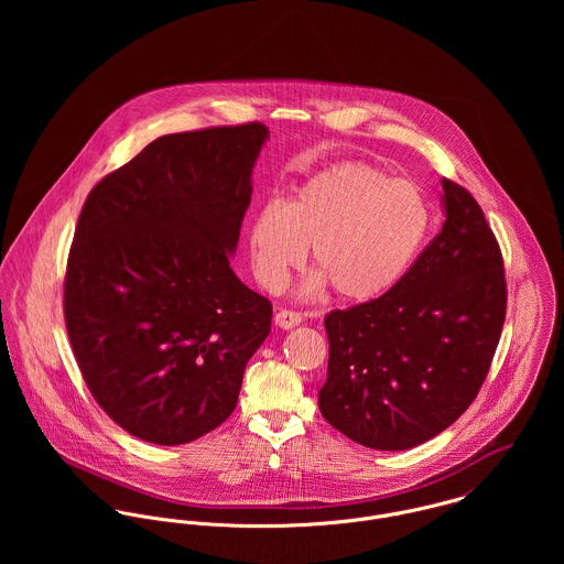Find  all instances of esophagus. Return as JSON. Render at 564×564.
I'll return each instance as SVG.
<instances>
[{
	"mask_svg": "<svg viewBox=\"0 0 564 564\" xmlns=\"http://www.w3.org/2000/svg\"><path fill=\"white\" fill-rule=\"evenodd\" d=\"M273 322H275L278 327H282V329H293V327H297L302 323V315H297L293 311H278Z\"/></svg>",
	"mask_w": 564,
	"mask_h": 564,
	"instance_id": "34e87169",
	"label": "esophagus"
}]
</instances>
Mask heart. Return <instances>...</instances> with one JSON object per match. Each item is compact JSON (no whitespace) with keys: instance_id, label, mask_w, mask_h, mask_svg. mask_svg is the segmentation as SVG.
I'll return each instance as SVG.
<instances>
[{"instance_id":"obj_1","label":"heart","mask_w":564,"mask_h":564,"mask_svg":"<svg viewBox=\"0 0 564 564\" xmlns=\"http://www.w3.org/2000/svg\"><path fill=\"white\" fill-rule=\"evenodd\" d=\"M430 230V206L408 180L369 164H340L306 180L284 204H264L249 224V258L258 282L280 291L311 247L317 269L308 297L334 289L338 300L371 302L410 269Z\"/></svg>"}]
</instances>
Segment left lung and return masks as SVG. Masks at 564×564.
I'll return each mask as SVG.
<instances>
[{"label": "left lung", "instance_id": "1", "mask_svg": "<svg viewBox=\"0 0 564 564\" xmlns=\"http://www.w3.org/2000/svg\"><path fill=\"white\" fill-rule=\"evenodd\" d=\"M443 228L382 297L325 317L323 419L358 445L400 452L476 400L506 319L499 245L482 208L443 180Z\"/></svg>", "mask_w": 564, "mask_h": 564}]
</instances>
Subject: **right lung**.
<instances>
[{"label":"right lung","instance_id":"obj_1","mask_svg":"<svg viewBox=\"0 0 564 564\" xmlns=\"http://www.w3.org/2000/svg\"><path fill=\"white\" fill-rule=\"evenodd\" d=\"M262 123L166 134L106 175L82 208L65 322L108 416L154 445L191 443L239 402L271 304L230 267Z\"/></svg>","mask_w":564,"mask_h":564}]
</instances>
